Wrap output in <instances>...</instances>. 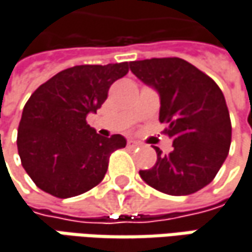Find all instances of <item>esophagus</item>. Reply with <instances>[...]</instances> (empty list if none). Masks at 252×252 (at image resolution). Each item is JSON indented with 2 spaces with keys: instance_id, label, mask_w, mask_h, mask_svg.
<instances>
[{
  "instance_id": "esophagus-1",
  "label": "esophagus",
  "mask_w": 252,
  "mask_h": 252,
  "mask_svg": "<svg viewBox=\"0 0 252 252\" xmlns=\"http://www.w3.org/2000/svg\"><path fill=\"white\" fill-rule=\"evenodd\" d=\"M126 145H128V147H129V148H137V147H138V145H140V144H138V142H137V141L128 140V141H126Z\"/></svg>"
}]
</instances>
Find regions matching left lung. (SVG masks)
<instances>
[{"instance_id":"obj_1","label":"left lung","mask_w":252,"mask_h":252,"mask_svg":"<svg viewBox=\"0 0 252 252\" xmlns=\"http://www.w3.org/2000/svg\"><path fill=\"white\" fill-rule=\"evenodd\" d=\"M131 71L154 87L159 98V123L172 140L170 154L157 151L156 165L141 178L168 195H188L208 185L228 156L231 120L222 91L215 81L185 60L132 61Z\"/></svg>"}]
</instances>
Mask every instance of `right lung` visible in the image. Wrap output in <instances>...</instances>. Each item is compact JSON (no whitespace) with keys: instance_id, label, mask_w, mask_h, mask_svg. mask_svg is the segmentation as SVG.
Segmentation results:
<instances>
[{"instance_id":"1","label":"right lung","mask_w":252,"mask_h":252,"mask_svg":"<svg viewBox=\"0 0 252 252\" xmlns=\"http://www.w3.org/2000/svg\"><path fill=\"white\" fill-rule=\"evenodd\" d=\"M128 69V63L75 65L32 93L23 110L17 147L24 170L38 188L69 198L102 181L110 156L126 141L120 134L98 135L87 115L101 108L112 82Z\"/></svg>"}]
</instances>
